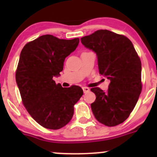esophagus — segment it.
<instances>
[{
  "label": "esophagus",
  "mask_w": 157,
  "mask_h": 157,
  "mask_svg": "<svg viewBox=\"0 0 157 157\" xmlns=\"http://www.w3.org/2000/svg\"><path fill=\"white\" fill-rule=\"evenodd\" d=\"M83 93H87V92L90 91V88L86 87V86H83Z\"/></svg>",
  "instance_id": "esophagus-1"
}]
</instances>
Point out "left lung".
Instances as JSON below:
<instances>
[{"label": "left lung", "instance_id": "left-lung-1", "mask_svg": "<svg viewBox=\"0 0 157 157\" xmlns=\"http://www.w3.org/2000/svg\"><path fill=\"white\" fill-rule=\"evenodd\" d=\"M96 54L99 74L109 80V89H91L96 100L91 109L98 121L109 127L124 122L135 107L142 90L141 62L126 36L107 29L80 39Z\"/></svg>", "mask_w": 157, "mask_h": 157}]
</instances>
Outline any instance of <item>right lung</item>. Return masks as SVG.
<instances>
[{
	"instance_id": "add662e5",
	"label": "right lung",
	"mask_w": 157,
	"mask_h": 157,
	"mask_svg": "<svg viewBox=\"0 0 157 157\" xmlns=\"http://www.w3.org/2000/svg\"><path fill=\"white\" fill-rule=\"evenodd\" d=\"M78 44V38L66 40L44 35L22 49L16 81L23 105L42 127L57 130L65 126L74 115V105L83 96L80 86L63 88L53 80Z\"/></svg>"
}]
</instances>
